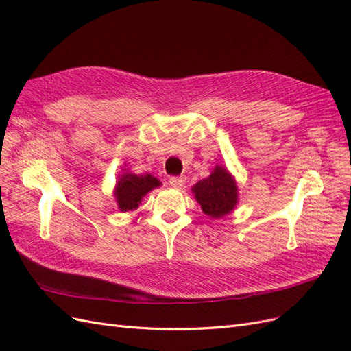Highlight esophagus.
Returning <instances> with one entry per match:
<instances>
[{"instance_id":"obj_1","label":"esophagus","mask_w":351,"mask_h":351,"mask_svg":"<svg viewBox=\"0 0 351 351\" xmlns=\"http://www.w3.org/2000/svg\"><path fill=\"white\" fill-rule=\"evenodd\" d=\"M186 183V177L184 176H174V177H169V184L176 189L183 187Z\"/></svg>"}]
</instances>
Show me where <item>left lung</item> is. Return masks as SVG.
<instances>
[{"label":"left lung","mask_w":351,"mask_h":351,"mask_svg":"<svg viewBox=\"0 0 351 351\" xmlns=\"http://www.w3.org/2000/svg\"><path fill=\"white\" fill-rule=\"evenodd\" d=\"M202 210L212 218H221L234 209L237 204V186L226 168L215 167L214 173L192 189Z\"/></svg>","instance_id":"8db88e82"}]
</instances>
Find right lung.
Wrapping results in <instances>:
<instances>
[{
  "mask_svg": "<svg viewBox=\"0 0 351 351\" xmlns=\"http://www.w3.org/2000/svg\"><path fill=\"white\" fill-rule=\"evenodd\" d=\"M158 186H159V182L151 174L121 176L115 187V197H117V204H119L120 210L125 212V210L136 209L137 205L141 204L142 197L149 192V190Z\"/></svg>",
  "mask_w": 351,
  "mask_h": 351,
  "instance_id": "add662e5",
  "label": "right lung"
}]
</instances>
